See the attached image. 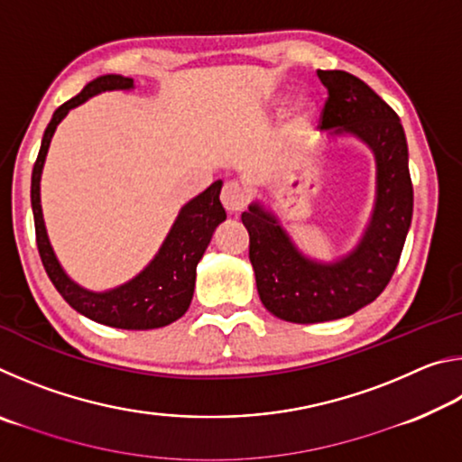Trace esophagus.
I'll use <instances>...</instances> for the list:
<instances>
[{
    "label": "esophagus",
    "mask_w": 462,
    "mask_h": 462,
    "mask_svg": "<svg viewBox=\"0 0 462 462\" xmlns=\"http://www.w3.org/2000/svg\"><path fill=\"white\" fill-rule=\"evenodd\" d=\"M220 199H222V206L226 208V212L238 214V212H242V209L246 208L248 193H246V189L240 183L228 181V183H224V187H222Z\"/></svg>",
    "instance_id": "esophagus-1"
}]
</instances>
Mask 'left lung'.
Listing matches in <instances>:
<instances>
[{
	"label": "left lung",
	"instance_id": "obj_1",
	"mask_svg": "<svg viewBox=\"0 0 462 462\" xmlns=\"http://www.w3.org/2000/svg\"><path fill=\"white\" fill-rule=\"evenodd\" d=\"M318 77L328 89L322 128L353 132L373 148L377 206L361 245L334 264L301 256L273 214L256 203L242 214L263 306L295 324L346 318L377 300L400 263L413 214L408 143L397 114L355 75L318 71Z\"/></svg>",
	"mask_w": 462,
	"mask_h": 462
}]
</instances>
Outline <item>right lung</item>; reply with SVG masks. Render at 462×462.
Instances as JSON below:
<instances>
[{"label": "right lung", "mask_w": 462, "mask_h": 462, "mask_svg": "<svg viewBox=\"0 0 462 462\" xmlns=\"http://www.w3.org/2000/svg\"><path fill=\"white\" fill-rule=\"evenodd\" d=\"M134 81L128 77H97L96 81L85 85L79 96L57 107L44 130L41 151L36 156L30 198H32L38 254H41L46 275L57 287L62 300L97 324L122 328V330H152V328H162L175 322L189 308L195 287V267L206 253L216 226L226 220V212L220 203L222 181L212 183L206 191L187 203L173 228H171L165 245L161 246L159 254L136 279L107 293H91L65 275L52 253L49 236H46L41 208V173L57 124L65 118L69 109L88 101L96 93L107 89H130Z\"/></svg>", "instance_id": "1"}]
</instances>
